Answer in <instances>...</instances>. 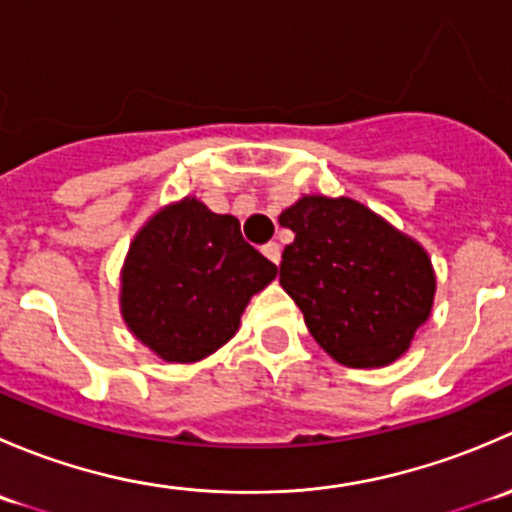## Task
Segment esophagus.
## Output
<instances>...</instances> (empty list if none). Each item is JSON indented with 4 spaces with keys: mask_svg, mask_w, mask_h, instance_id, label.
<instances>
[{
    "mask_svg": "<svg viewBox=\"0 0 512 512\" xmlns=\"http://www.w3.org/2000/svg\"><path fill=\"white\" fill-rule=\"evenodd\" d=\"M262 252H265L267 260L275 262V265H280V260H282V250H280V245H277V242H267V245L262 247Z\"/></svg>",
    "mask_w": 512,
    "mask_h": 512,
    "instance_id": "obj_1",
    "label": "esophagus"
}]
</instances>
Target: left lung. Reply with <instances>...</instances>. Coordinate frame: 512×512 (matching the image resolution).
I'll return each mask as SVG.
<instances>
[{"label":"left lung","mask_w":512,"mask_h":512,"mask_svg":"<svg viewBox=\"0 0 512 512\" xmlns=\"http://www.w3.org/2000/svg\"><path fill=\"white\" fill-rule=\"evenodd\" d=\"M280 225L294 232L280 285L319 347L352 369L399 359L433 307L426 250L352 198L304 195Z\"/></svg>","instance_id":"1"}]
</instances>
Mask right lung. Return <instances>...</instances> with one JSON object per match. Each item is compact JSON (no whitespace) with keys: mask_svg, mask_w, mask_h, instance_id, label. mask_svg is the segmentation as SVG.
Returning a JSON list of instances; mask_svg holds the SVG:
<instances>
[{"mask_svg":"<svg viewBox=\"0 0 512 512\" xmlns=\"http://www.w3.org/2000/svg\"><path fill=\"white\" fill-rule=\"evenodd\" d=\"M275 277L237 218L183 198L133 237L121 272L123 322L160 359L193 364L235 337L250 297Z\"/></svg>","mask_w":512,"mask_h":512,"instance_id":"right-lung-1","label":"right lung"}]
</instances>
